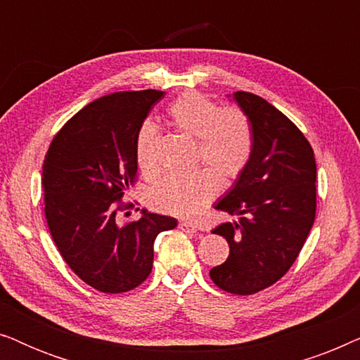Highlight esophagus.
I'll list each match as a JSON object with an SVG mask.
<instances>
[{"label": "esophagus", "mask_w": 360, "mask_h": 360, "mask_svg": "<svg viewBox=\"0 0 360 360\" xmlns=\"http://www.w3.org/2000/svg\"><path fill=\"white\" fill-rule=\"evenodd\" d=\"M180 229L185 231V233H190V234H195V233H198V231H200L198 226L193 224V223H186V221H181Z\"/></svg>", "instance_id": "1"}]
</instances>
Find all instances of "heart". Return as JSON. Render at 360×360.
Masks as SVG:
<instances>
[{"instance_id":"b5f03b06","label":"heart","mask_w":360,"mask_h":360,"mask_svg":"<svg viewBox=\"0 0 360 360\" xmlns=\"http://www.w3.org/2000/svg\"><path fill=\"white\" fill-rule=\"evenodd\" d=\"M169 122L196 137V160L210 169L164 175L149 191V203L167 213L193 218L218 191V180L231 181L240 175L252 154V129L248 117L236 108H221L198 91H186L167 110ZM157 129L141 126L136 137V162L142 172L154 169Z\"/></svg>"}]
</instances>
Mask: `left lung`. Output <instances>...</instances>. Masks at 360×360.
<instances>
[{
    "instance_id": "8db88e82",
    "label": "left lung",
    "mask_w": 360,
    "mask_h": 360,
    "mask_svg": "<svg viewBox=\"0 0 360 360\" xmlns=\"http://www.w3.org/2000/svg\"><path fill=\"white\" fill-rule=\"evenodd\" d=\"M252 129V154L214 208L234 216L213 234L229 257L210 270L224 292L252 295L283 277L297 260L316 214V162L303 132L254 93L236 91Z\"/></svg>"
}]
</instances>
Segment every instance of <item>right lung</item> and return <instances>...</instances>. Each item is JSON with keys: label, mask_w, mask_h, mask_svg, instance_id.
Returning a JSON list of instances; mask_svg holds the SVG:
<instances>
[{"label": "right lung", "mask_w": 360, "mask_h": 360, "mask_svg": "<svg viewBox=\"0 0 360 360\" xmlns=\"http://www.w3.org/2000/svg\"><path fill=\"white\" fill-rule=\"evenodd\" d=\"M162 96L142 90L98 98L65 122L44 160L49 231L68 267L98 292L139 287L152 270L157 234L179 223L147 210L136 221L117 218L116 201L137 174V132Z\"/></svg>", "instance_id": "1"}]
</instances>
